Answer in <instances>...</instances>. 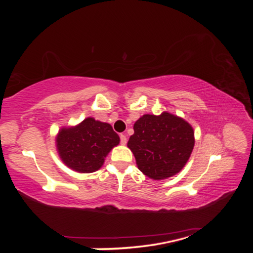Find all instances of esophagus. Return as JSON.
Returning <instances> with one entry per match:
<instances>
[{
	"instance_id": "esophagus-1",
	"label": "esophagus",
	"mask_w": 253,
	"mask_h": 253,
	"mask_svg": "<svg viewBox=\"0 0 253 253\" xmlns=\"http://www.w3.org/2000/svg\"><path fill=\"white\" fill-rule=\"evenodd\" d=\"M126 143H127V137H126V135L121 134V144H122V145H125Z\"/></svg>"
}]
</instances>
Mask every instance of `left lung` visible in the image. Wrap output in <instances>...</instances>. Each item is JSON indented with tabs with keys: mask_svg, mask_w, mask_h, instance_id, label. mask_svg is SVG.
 <instances>
[{
	"mask_svg": "<svg viewBox=\"0 0 253 253\" xmlns=\"http://www.w3.org/2000/svg\"><path fill=\"white\" fill-rule=\"evenodd\" d=\"M194 130L183 118L168 111L160 116L143 115L134 124L127 146L134 154L137 168L153 179L177 174L194 147Z\"/></svg>",
	"mask_w": 253,
	"mask_h": 253,
	"instance_id": "8db88e82",
	"label": "left lung"
}]
</instances>
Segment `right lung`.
<instances>
[{"label": "right lung", "instance_id": "right-lung-1", "mask_svg": "<svg viewBox=\"0 0 253 253\" xmlns=\"http://www.w3.org/2000/svg\"><path fill=\"white\" fill-rule=\"evenodd\" d=\"M119 136L107 123L88 117L74 127L59 130L55 144L61 161L78 173L99 169L105 157L119 144Z\"/></svg>", "mask_w": 253, "mask_h": 253}]
</instances>
